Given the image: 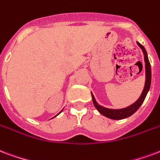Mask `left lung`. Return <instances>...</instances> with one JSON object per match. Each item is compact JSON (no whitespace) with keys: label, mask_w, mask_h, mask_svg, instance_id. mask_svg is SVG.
Returning a JSON list of instances; mask_svg holds the SVG:
<instances>
[{"label":"left lung","mask_w":160,"mask_h":160,"mask_svg":"<svg viewBox=\"0 0 160 160\" xmlns=\"http://www.w3.org/2000/svg\"><path fill=\"white\" fill-rule=\"evenodd\" d=\"M137 45L141 47V49L143 52L144 60H145V68H146V81H145V86H144L143 92L140 98H139V99L136 102L131 104V106L125 108H122V109H110V108H106L102 107L100 105H98V102H96L95 98H94L93 95L92 94V101H93V104H94L96 108L100 112V113H102L105 117L109 118V119H122L132 115L140 108L141 105L142 104L143 101H144V99H145L147 94H148V92L149 91L150 85H151V77H152V74H151V66H150L149 60H148V54H147V52L145 50L144 47H143L142 45H141L139 42H137Z\"/></svg>","instance_id":"obj_1"}]
</instances>
